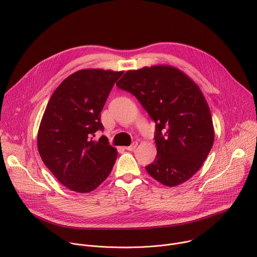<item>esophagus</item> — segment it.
I'll list each match as a JSON object with an SVG mask.
<instances>
[{
  "instance_id": "obj_1",
  "label": "esophagus",
  "mask_w": 257,
  "mask_h": 257,
  "mask_svg": "<svg viewBox=\"0 0 257 257\" xmlns=\"http://www.w3.org/2000/svg\"><path fill=\"white\" fill-rule=\"evenodd\" d=\"M136 147H137V142H134V143H132L130 146H126L125 149L128 150V151H133Z\"/></svg>"
}]
</instances>
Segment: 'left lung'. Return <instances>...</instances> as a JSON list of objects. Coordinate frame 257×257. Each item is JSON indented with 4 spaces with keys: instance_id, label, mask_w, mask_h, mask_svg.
<instances>
[{
    "instance_id": "obj_1",
    "label": "left lung",
    "mask_w": 257,
    "mask_h": 257,
    "mask_svg": "<svg viewBox=\"0 0 257 257\" xmlns=\"http://www.w3.org/2000/svg\"><path fill=\"white\" fill-rule=\"evenodd\" d=\"M116 84L134 95L155 122L157 154L145 167L147 173L167 187L190 180L215 138L210 108L199 85L170 65L128 70Z\"/></svg>"
}]
</instances>
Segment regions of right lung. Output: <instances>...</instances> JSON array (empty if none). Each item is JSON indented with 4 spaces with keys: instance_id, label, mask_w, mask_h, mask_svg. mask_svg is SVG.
<instances>
[{
    "instance_id": "1",
    "label": "right lung",
    "mask_w": 257,
    "mask_h": 257,
    "mask_svg": "<svg viewBox=\"0 0 257 257\" xmlns=\"http://www.w3.org/2000/svg\"><path fill=\"white\" fill-rule=\"evenodd\" d=\"M123 71L81 69L67 76L52 94L42 116L37 147L41 159L67 189L89 193L110 175L117 149L102 136L101 112Z\"/></svg>"
}]
</instances>
